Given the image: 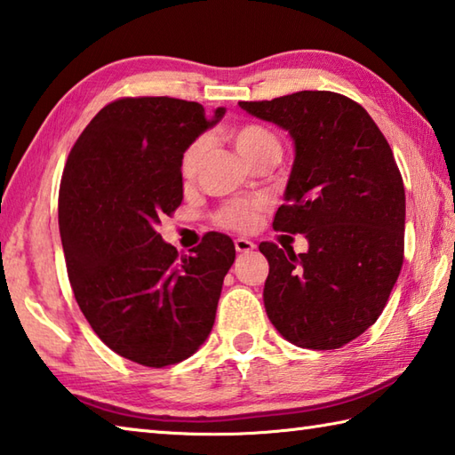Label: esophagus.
Here are the masks:
<instances>
[{
  "mask_svg": "<svg viewBox=\"0 0 455 455\" xmlns=\"http://www.w3.org/2000/svg\"><path fill=\"white\" fill-rule=\"evenodd\" d=\"M235 249H236V252H252L254 251V243L249 241V238H236Z\"/></svg>",
  "mask_w": 455,
  "mask_h": 455,
  "instance_id": "34e87169",
  "label": "esophagus"
}]
</instances>
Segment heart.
Returning a JSON list of instances; mask_svg holds the SVG:
<instances>
[{
  "label": "heart",
  "mask_w": 455,
  "mask_h": 455,
  "mask_svg": "<svg viewBox=\"0 0 455 455\" xmlns=\"http://www.w3.org/2000/svg\"><path fill=\"white\" fill-rule=\"evenodd\" d=\"M233 143L236 151L241 153L246 161L254 163L267 155H278L280 156V143L278 139L270 133L267 127L256 125V123H243V125L235 127L230 131ZM206 151L204 139H195L188 145L183 156H180V175L185 180H193L196 171L201 167V161ZM264 209V201H235L222 206L217 212V222L220 227L230 230H251L259 222V214Z\"/></svg>",
  "instance_id": "heart-1"
}]
</instances>
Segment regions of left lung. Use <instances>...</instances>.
<instances>
[{
	"mask_svg": "<svg viewBox=\"0 0 455 455\" xmlns=\"http://www.w3.org/2000/svg\"><path fill=\"white\" fill-rule=\"evenodd\" d=\"M238 105L292 137L272 227L308 241L300 254L260 243L268 320L300 348H340L378 320L402 270L406 193L392 148L364 107L332 91Z\"/></svg>",
	"mask_w": 455,
	"mask_h": 455,
	"instance_id": "1",
	"label": "left lung"
}]
</instances>
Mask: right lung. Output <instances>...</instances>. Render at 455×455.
Wrapping results in <instances>:
<instances>
[{"label":"right lung","mask_w":455,"mask_h":455,"mask_svg":"<svg viewBox=\"0 0 455 455\" xmlns=\"http://www.w3.org/2000/svg\"><path fill=\"white\" fill-rule=\"evenodd\" d=\"M225 111L209 119L183 99H117L68 156L60 235L73 294L95 334L137 364L183 362L212 330L233 241L209 233L179 256L156 227L183 201V151Z\"/></svg>","instance_id":"1"}]
</instances>
